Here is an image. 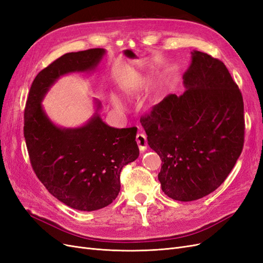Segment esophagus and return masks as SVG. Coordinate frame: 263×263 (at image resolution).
<instances>
[{
  "label": "esophagus",
  "instance_id": "34e87169",
  "mask_svg": "<svg viewBox=\"0 0 263 263\" xmlns=\"http://www.w3.org/2000/svg\"><path fill=\"white\" fill-rule=\"evenodd\" d=\"M136 141L138 144V147L140 151H145L148 146V141H147V136L144 133H138L136 136Z\"/></svg>",
  "mask_w": 263,
  "mask_h": 263
}]
</instances>
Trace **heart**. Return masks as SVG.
Here are the masks:
<instances>
[{
	"mask_svg": "<svg viewBox=\"0 0 263 263\" xmlns=\"http://www.w3.org/2000/svg\"><path fill=\"white\" fill-rule=\"evenodd\" d=\"M112 102H113V104H114L116 107H121V106H122V105H121V102L118 101L117 98H113V99H112Z\"/></svg>",
	"mask_w": 263,
	"mask_h": 263,
	"instance_id": "b5f03b06",
	"label": "heart"
}]
</instances>
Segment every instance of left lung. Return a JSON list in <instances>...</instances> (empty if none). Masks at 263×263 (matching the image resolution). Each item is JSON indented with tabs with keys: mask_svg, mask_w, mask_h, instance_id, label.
I'll return each mask as SVG.
<instances>
[{
	"mask_svg": "<svg viewBox=\"0 0 263 263\" xmlns=\"http://www.w3.org/2000/svg\"><path fill=\"white\" fill-rule=\"evenodd\" d=\"M184 93L169 94L141 116L150 148L162 160L165 195L191 202L226 180L245 141L243 100L220 60L194 50L183 74Z\"/></svg>",
	"mask_w": 263,
	"mask_h": 263,
	"instance_id": "obj_1",
	"label": "left lung"
}]
</instances>
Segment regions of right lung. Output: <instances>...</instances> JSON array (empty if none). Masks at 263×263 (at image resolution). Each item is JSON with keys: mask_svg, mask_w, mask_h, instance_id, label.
Returning a JSON list of instances; mask_svg holds the SVG:
<instances>
[{"mask_svg": "<svg viewBox=\"0 0 263 263\" xmlns=\"http://www.w3.org/2000/svg\"><path fill=\"white\" fill-rule=\"evenodd\" d=\"M105 49L61 55L31 83L24 113V137L37 178L55 198L78 211L109 205L121 190L123 166L136 160L137 127L114 128L98 113L78 128H60L46 115L42 101L61 76L94 70ZM98 109L101 103L97 101Z\"/></svg>", "mask_w": 263, "mask_h": 263, "instance_id": "1", "label": "right lung"}]
</instances>
